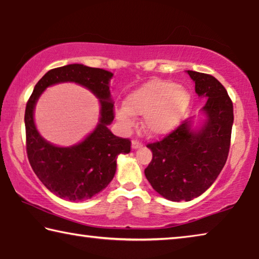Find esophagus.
I'll return each mask as SVG.
<instances>
[{
	"label": "esophagus",
	"instance_id": "obj_1",
	"mask_svg": "<svg viewBox=\"0 0 259 259\" xmlns=\"http://www.w3.org/2000/svg\"><path fill=\"white\" fill-rule=\"evenodd\" d=\"M143 146V143L139 142V140H133V143H131V147L134 148V150H136V148H139Z\"/></svg>",
	"mask_w": 259,
	"mask_h": 259
}]
</instances>
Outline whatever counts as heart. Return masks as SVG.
Returning a JSON list of instances; mask_svg holds the SVG:
<instances>
[{"mask_svg": "<svg viewBox=\"0 0 259 259\" xmlns=\"http://www.w3.org/2000/svg\"><path fill=\"white\" fill-rule=\"evenodd\" d=\"M191 96L184 87L171 81L153 78L125 98V105L116 107L120 125L129 130L135 115H143V125L152 135H164L176 128L190 106Z\"/></svg>", "mask_w": 259, "mask_h": 259, "instance_id": "heart-1", "label": "heart"}]
</instances>
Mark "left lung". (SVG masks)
<instances>
[{
	"instance_id": "8db88e82",
	"label": "left lung",
	"mask_w": 259,
	"mask_h": 259,
	"mask_svg": "<svg viewBox=\"0 0 259 259\" xmlns=\"http://www.w3.org/2000/svg\"><path fill=\"white\" fill-rule=\"evenodd\" d=\"M187 73L195 93L208 98L202 108L207 120L199 130L185 120L163 139L147 144L153 157L145 169L152 187L177 202L198 198L216 181L229 156L234 120L233 103L222 83L209 74Z\"/></svg>"
}]
</instances>
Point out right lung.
<instances>
[{
	"mask_svg": "<svg viewBox=\"0 0 259 259\" xmlns=\"http://www.w3.org/2000/svg\"><path fill=\"white\" fill-rule=\"evenodd\" d=\"M113 74L102 68L71 64L50 69L35 85L25 111L26 152L33 171L48 190L61 199L83 201L91 199L106 187L116 171V157L129 153L128 138L114 136L107 128L114 120V104L109 93ZM60 81H75L89 89L101 100L98 128L82 143L71 148H57L37 133L33 107L48 86Z\"/></svg>",
	"mask_w": 259,
	"mask_h": 259,
	"instance_id": "1",
	"label": "right lung"
}]
</instances>
